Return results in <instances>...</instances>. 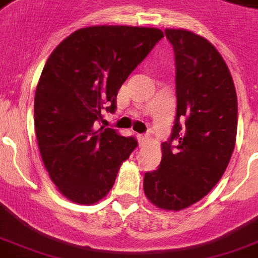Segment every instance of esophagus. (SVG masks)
<instances>
[{
    "mask_svg": "<svg viewBox=\"0 0 258 258\" xmlns=\"http://www.w3.org/2000/svg\"><path fill=\"white\" fill-rule=\"evenodd\" d=\"M138 142H139V146H141V147H143L145 145H147V142H149V137H147V135L138 134Z\"/></svg>",
    "mask_w": 258,
    "mask_h": 258,
    "instance_id": "obj_1",
    "label": "esophagus"
}]
</instances>
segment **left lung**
<instances>
[{
  "label": "left lung",
  "instance_id": "obj_1",
  "mask_svg": "<svg viewBox=\"0 0 258 258\" xmlns=\"http://www.w3.org/2000/svg\"><path fill=\"white\" fill-rule=\"evenodd\" d=\"M165 33L175 52L176 117L170 141L161 146V166L146 172L143 190L157 208L179 212L202 200L228 167L237 137V93L209 40L186 29Z\"/></svg>",
  "mask_w": 258,
  "mask_h": 258
}]
</instances>
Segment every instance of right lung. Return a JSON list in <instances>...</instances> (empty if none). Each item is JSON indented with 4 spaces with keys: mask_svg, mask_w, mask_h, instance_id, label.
Here are the masks:
<instances>
[{
    "mask_svg": "<svg viewBox=\"0 0 258 258\" xmlns=\"http://www.w3.org/2000/svg\"><path fill=\"white\" fill-rule=\"evenodd\" d=\"M165 34L157 28L95 25L58 44L34 95V128L50 180L67 200L93 205L112 188L137 147L113 128H95L116 108L117 91Z\"/></svg>",
    "mask_w": 258,
    "mask_h": 258,
    "instance_id": "1",
    "label": "right lung"
}]
</instances>
